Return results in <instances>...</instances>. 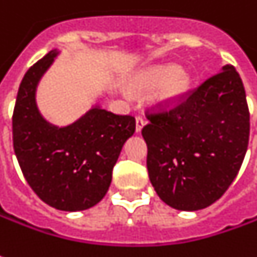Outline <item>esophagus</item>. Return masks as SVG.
I'll return each mask as SVG.
<instances>
[{"instance_id":"1","label":"esophagus","mask_w":257,"mask_h":257,"mask_svg":"<svg viewBox=\"0 0 257 257\" xmlns=\"http://www.w3.org/2000/svg\"><path fill=\"white\" fill-rule=\"evenodd\" d=\"M144 124H146V120H144L143 117L141 116L136 117V132L140 133L141 128L144 127Z\"/></svg>"}]
</instances>
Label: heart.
<instances>
[{
	"label": "heart",
	"instance_id": "obj_1",
	"mask_svg": "<svg viewBox=\"0 0 257 257\" xmlns=\"http://www.w3.org/2000/svg\"><path fill=\"white\" fill-rule=\"evenodd\" d=\"M189 76L181 72L180 66L173 63L156 65L141 72L134 80V86L141 90L161 87V99L165 101L178 100L189 87Z\"/></svg>",
	"mask_w": 257,
	"mask_h": 257
}]
</instances>
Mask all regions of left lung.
Listing matches in <instances>:
<instances>
[{
    "label": "left lung",
    "instance_id": "8db88e82",
    "mask_svg": "<svg viewBox=\"0 0 257 257\" xmlns=\"http://www.w3.org/2000/svg\"><path fill=\"white\" fill-rule=\"evenodd\" d=\"M147 118L141 134L157 195L178 211L218 201L236 178L249 143V108L236 69L223 66L174 107Z\"/></svg>",
    "mask_w": 257,
    "mask_h": 257
}]
</instances>
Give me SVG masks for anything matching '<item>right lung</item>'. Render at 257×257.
<instances>
[{
	"mask_svg": "<svg viewBox=\"0 0 257 257\" xmlns=\"http://www.w3.org/2000/svg\"><path fill=\"white\" fill-rule=\"evenodd\" d=\"M58 51L28 69L12 114L14 151L22 174L38 197L60 211H84L106 195L123 144L136 132V118L99 106L66 127L45 120L36 107L41 77Z\"/></svg>",
	"mask_w": 257,
	"mask_h": 257,
	"instance_id": "obj_1",
	"label": "right lung"
}]
</instances>
